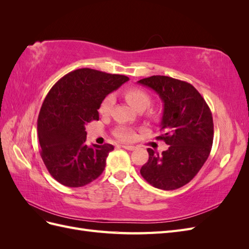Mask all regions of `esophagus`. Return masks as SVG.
I'll return each instance as SVG.
<instances>
[{"label": "esophagus", "instance_id": "1", "mask_svg": "<svg viewBox=\"0 0 249 249\" xmlns=\"http://www.w3.org/2000/svg\"><path fill=\"white\" fill-rule=\"evenodd\" d=\"M124 149H127V150H134L135 149V146L134 145H129V144H123L122 145Z\"/></svg>", "mask_w": 249, "mask_h": 249}]
</instances>
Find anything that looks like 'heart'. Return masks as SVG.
<instances>
[{
    "label": "heart",
    "instance_id": "heart-1",
    "mask_svg": "<svg viewBox=\"0 0 249 249\" xmlns=\"http://www.w3.org/2000/svg\"><path fill=\"white\" fill-rule=\"evenodd\" d=\"M124 96L125 101L129 103L130 105L136 109L137 111H144L149 107L150 103H152V99H150L149 94L142 90L140 88H130L126 89L124 91ZM112 105H113V100L112 97H106L101 104L100 107V113L102 115H107L110 113L112 109ZM150 115H155L156 113L155 111L150 110L149 111ZM115 136L119 138L120 140L124 141H131L135 137V133L134 131L129 126H124V125H120L115 130Z\"/></svg>",
    "mask_w": 249,
    "mask_h": 249
}]
</instances>
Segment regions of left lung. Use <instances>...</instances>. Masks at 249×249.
I'll return each mask as SVG.
<instances>
[{"label": "left lung", "mask_w": 249, "mask_h": 249, "mask_svg": "<svg viewBox=\"0 0 249 249\" xmlns=\"http://www.w3.org/2000/svg\"><path fill=\"white\" fill-rule=\"evenodd\" d=\"M138 83L153 89L163 102V134L157 139L169 145L161 156L148 148V161L140 173L158 189H178L197 175L210 155L214 137L212 113L189 83L166 76H153Z\"/></svg>", "instance_id": "1"}]
</instances>
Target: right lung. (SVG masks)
<instances>
[{
    "label": "right lung",
    "mask_w": 249,
    "mask_h": 249,
    "mask_svg": "<svg viewBox=\"0 0 249 249\" xmlns=\"http://www.w3.org/2000/svg\"><path fill=\"white\" fill-rule=\"evenodd\" d=\"M126 81L123 74L80 69L52 87L39 112L37 132L42 161L57 182L77 188L102 175L114 146H88L85 125L99 120L97 110L105 97Z\"/></svg>",
    "instance_id": "add662e5"
}]
</instances>
